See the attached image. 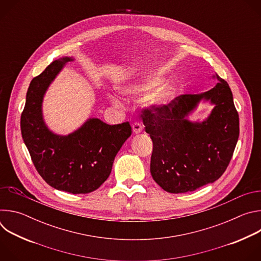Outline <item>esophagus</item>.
<instances>
[{
  "label": "esophagus",
  "instance_id": "1",
  "mask_svg": "<svg viewBox=\"0 0 261 261\" xmlns=\"http://www.w3.org/2000/svg\"><path fill=\"white\" fill-rule=\"evenodd\" d=\"M132 130H133V133H134V134H139V133L141 132V130H142V125H141V123H139V122L133 123V124H132Z\"/></svg>",
  "mask_w": 261,
  "mask_h": 261
}]
</instances>
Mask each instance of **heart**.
<instances>
[{"label":"heart","instance_id":"1","mask_svg":"<svg viewBox=\"0 0 261 261\" xmlns=\"http://www.w3.org/2000/svg\"><path fill=\"white\" fill-rule=\"evenodd\" d=\"M162 80L157 76L147 75L142 77L139 81H136L124 89V93L128 95L134 96H144L151 94L152 92L156 91L162 84ZM175 94V90L171 85H165L158 91H156L150 99V103L157 108H162L167 106L170 101L173 99ZM111 101L114 104L119 105L120 101L116 97H111Z\"/></svg>","mask_w":261,"mask_h":261}]
</instances>
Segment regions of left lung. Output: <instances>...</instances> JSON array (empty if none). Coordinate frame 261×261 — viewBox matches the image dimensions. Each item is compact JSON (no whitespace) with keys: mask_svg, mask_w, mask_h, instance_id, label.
Here are the masks:
<instances>
[{"mask_svg":"<svg viewBox=\"0 0 261 261\" xmlns=\"http://www.w3.org/2000/svg\"><path fill=\"white\" fill-rule=\"evenodd\" d=\"M218 84L201 94L180 95L167 106L142 110L145 132L153 140L151 174L169 193L195 191L217 180L226 170L236 148L239 114L228 84ZM214 105L202 122L187 118L201 100Z\"/></svg>","mask_w":261,"mask_h":261,"instance_id":"obj_1","label":"left lung"}]
</instances>
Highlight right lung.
<instances>
[{"instance_id":"1","label":"right lung","mask_w":261,"mask_h":261,"mask_svg":"<svg viewBox=\"0 0 261 261\" xmlns=\"http://www.w3.org/2000/svg\"><path fill=\"white\" fill-rule=\"evenodd\" d=\"M73 58L54 61L33 79L27 92L20 129L32 161L53 188L72 194L97 190L107 179L116 155L131 135L128 122L107 125L89 119L68 135H58L46 126L42 115L43 97L66 63Z\"/></svg>"}]
</instances>
